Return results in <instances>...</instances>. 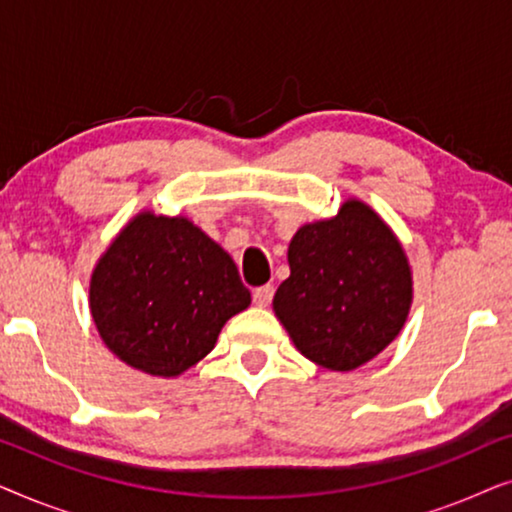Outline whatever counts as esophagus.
Listing matches in <instances>:
<instances>
[{
    "label": "esophagus",
    "mask_w": 512,
    "mask_h": 512,
    "mask_svg": "<svg viewBox=\"0 0 512 512\" xmlns=\"http://www.w3.org/2000/svg\"><path fill=\"white\" fill-rule=\"evenodd\" d=\"M272 296H275V286L272 284H265V286H258V289H254V303L258 307H268Z\"/></svg>",
    "instance_id": "1"
}]
</instances>
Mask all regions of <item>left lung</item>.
Here are the masks:
<instances>
[{
    "instance_id": "8db88e82",
    "label": "left lung",
    "mask_w": 512,
    "mask_h": 512,
    "mask_svg": "<svg viewBox=\"0 0 512 512\" xmlns=\"http://www.w3.org/2000/svg\"><path fill=\"white\" fill-rule=\"evenodd\" d=\"M289 268L272 310L317 366L354 370L401 333L412 303L410 265L366 202L347 200L333 219L300 228Z\"/></svg>"
}]
</instances>
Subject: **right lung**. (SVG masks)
Returning <instances> with one entry per match:
<instances>
[{
  "mask_svg": "<svg viewBox=\"0 0 512 512\" xmlns=\"http://www.w3.org/2000/svg\"><path fill=\"white\" fill-rule=\"evenodd\" d=\"M249 303L233 258L184 216L137 214L90 277V314L104 345L158 377L205 359L223 324Z\"/></svg>",
  "mask_w": 512,
  "mask_h": 512,
  "instance_id": "obj_1",
  "label": "right lung"
}]
</instances>
